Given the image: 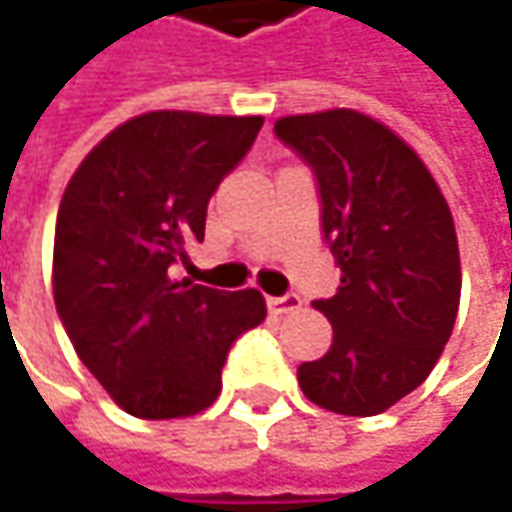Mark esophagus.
<instances>
[{
    "label": "esophagus",
    "instance_id": "34e87169",
    "mask_svg": "<svg viewBox=\"0 0 512 512\" xmlns=\"http://www.w3.org/2000/svg\"><path fill=\"white\" fill-rule=\"evenodd\" d=\"M299 296L296 293H285V296H270L267 299V307L270 313H290V310H299Z\"/></svg>",
    "mask_w": 512,
    "mask_h": 512
}]
</instances>
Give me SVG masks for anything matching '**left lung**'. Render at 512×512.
Instances as JSON below:
<instances>
[{
	"mask_svg": "<svg viewBox=\"0 0 512 512\" xmlns=\"http://www.w3.org/2000/svg\"><path fill=\"white\" fill-rule=\"evenodd\" d=\"M276 136L305 159L322 230L342 267L336 296L313 302L333 325L302 393L342 416H376L413 393L453 333L462 265L450 207L416 150L359 110L285 116Z\"/></svg>",
	"mask_w": 512,
	"mask_h": 512,
	"instance_id": "obj_1",
	"label": "left lung"
}]
</instances>
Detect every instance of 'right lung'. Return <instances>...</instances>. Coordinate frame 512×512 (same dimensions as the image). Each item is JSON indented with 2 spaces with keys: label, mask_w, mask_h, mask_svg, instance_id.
Segmentation results:
<instances>
[{
  "label": "right lung",
  "mask_w": 512,
  "mask_h": 512,
  "mask_svg": "<svg viewBox=\"0 0 512 512\" xmlns=\"http://www.w3.org/2000/svg\"><path fill=\"white\" fill-rule=\"evenodd\" d=\"M262 116L153 110L90 150L65 187L53 239V302L76 356L139 419L216 402L227 350L265 322L259 290L170 279L205 239L207 202Z\"/></svg>",
  "instance_id": "1"
}]
</instances>
